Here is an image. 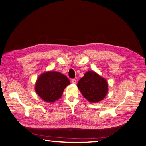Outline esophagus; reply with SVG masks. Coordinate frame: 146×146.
I'll list each match as a JSON object with an SVG mask.
<instances>
[{
	"label": "esophagus",
	"instance_id": "esophagus-1",
	"mask_svg": "<svg viewBox=\"0 0 146 146\" xmlns=\"http://www.w3.org/2000/svg\"><path fill=\"white\" fill-rule=\"evenodd\" d=\"M72 83L73 84H76V80L75 79H72Z\"/></svg>",
	"mask_w": 146,
	"mask_h": 146
}]
</instances>
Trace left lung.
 I'll return each mask as SVG.
<instances>
[{"instance_id": "1", "label": "left lung", "mask_w": 146, "mask_h": 146, "mask_svg": "<svg viewBox=\"0 0 146 146\" xmlns=\"http://www.w3.org/2000/svg\"><path fill=\"white\" fill-rule=\"evenodd\" d=\"M77 86L82 96L91 103L102 100L108 91L106 79L92 71L87 72L79 80Z\"/></svg>"}]
</instances>
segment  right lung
Here are the masks:
<instances>
[{
	"mask_svg": "<svg viewBox=\"0 0 146 146\" xmlns=\"http://www.w3.org/2000/svg\"><path fill=\"white\" fill-rule=\"evenodd\" d=\"M69 84L70 80L66 76L57 72H48L38 78L35 90L43 100L53 103L62 96L65 88Z\"/></svg>",
	"mask_w": 146,
	"mask_h": 146,
	"instance_id": "1",
	"label": "right lung"
}]
</instances>
